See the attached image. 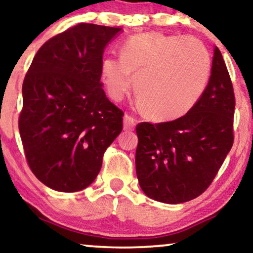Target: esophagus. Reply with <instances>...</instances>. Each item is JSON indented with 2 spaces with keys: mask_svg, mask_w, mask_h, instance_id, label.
Here are the masks:
<instances>
[{
  "mask_svg": "<svg viewBox=\"0 0 253 253\" xmlns=\"http://www.w3.org/2000/svg\"><path fill=\"white\" fill-rule=\"evenodd\" d=\"M136 125V119L135 118L130 117L129 114H125L124 117V128L126 130H132L134 129Z\"/></svg>",
  "mask_w": 253,
  "mask_h": 253,
  "instance_id": "34e87169",
  "label": "esophagus"
}]
</instances>
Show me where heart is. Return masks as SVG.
I'll use <instances>...</instances> for the list:
<instances>
[{
    "mask_svg": "<svg viewBox=\"0 0 253 253\" xmlns=\"http://www.w3.org/2000/svg\"><path fill=\"white\" fill-rule=\"evenodd\" d=\"M134 91L140 109L151 120L167 123L186 116L206 90L211 74L208 50L194 37L146 32L120 47V58L106 56L100 77L109 96L120 102Z\"/></svg>",
    "mask_w": 253,
    "mask_h": 253,
    "instance_id": "obj_1",
    "label": "heart"
}]
</instances>
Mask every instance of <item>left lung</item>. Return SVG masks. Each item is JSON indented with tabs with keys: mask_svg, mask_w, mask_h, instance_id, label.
<instances>
[{
	"mask_svg": "<svg viewBox=\"0 0 253 253\" xmlns=\"http://www.w3.org/2000/svg\"><path fill=\"white\" fill-rule=\"evenodd\" d=\"M235 104L230 75L215 47L210 82L197 105L177 120L136 126V176L148 197L181 204L210 187L234 143Z\"/></svg>",
	"mask_w": 253,
	"mask_h": 253,
	"instance_id": "1",
	"label": "left lung"
}]
</instances>
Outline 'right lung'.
<instances>
[{
    "label": "right lung",
    "instance_id": "right-lung-1",
    "mask_svg": "<svg viewBox=\"0 0 253 253\" xmlns=\"http://www.w3.org/2000/svg\"><path fill=\"white\" fill-rule=\"evenodd\" d=\"M120 30L74 25L47 40L26 73L19 134L30 169L53 190L89 186L123 130L124 112L100 83L104 48Z\"/></svg>",
    "mask_w": 253,
    "mask_h": 253
}]
</instances>
